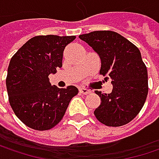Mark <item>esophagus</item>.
Masks as SVG:
<instances>
[{"label":"esophagus","mask_w":159,"mask_h":159,"mask_svg":"<svg viewBox=\"0 0 159 159\" xmlns=\"http://www.w3.org/2000/svg\"><path fill=\"white\" fill-rule=\"evenodd\" d=\"M79 92L81 93V94H83V95H87V94H89V93H90V90L86 89L85 87H80Z\"/></svg>","instance_id":"1"}]
</instances>
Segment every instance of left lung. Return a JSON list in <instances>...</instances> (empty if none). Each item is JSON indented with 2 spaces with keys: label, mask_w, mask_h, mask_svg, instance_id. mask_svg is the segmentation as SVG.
Instances as JSON below:
<instances>
[{
  "label": "left lung",
  "mask_w": 159,
  "mask_h": 159,
  "mask_svg": "<svg viewBox=\"0 0 159 159\" xmlns=\"http://www.w3.org/2000/svg\"><path fill=\"white\" fill-rule=\"evenodd\" d=\"M99 56L100 75L111 78L110 94L96 91L100 105L94 114L107 126L118 127L134 120L142 110L148 93L147 69L138 48L121 35L109 30L79 36Z\"/></svg>",
  "instance_id": "obj_1"
}]
</instances>
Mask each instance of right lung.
<instances>
[{"instance_id": "right-lung-1", "label": "right lung", "mask_w": 159, "mask_h": 159, "mask_svg": "<svg viewBox=\"0 0 159 159\" xmlns=\"http://www.w3.org/2000/svg\"><path fill=\"white\" fill-rule=\"evenodd\" d=\"M75 36H37L12 57L6 77L9 102L17 118L29 128L46 131L57 125L77 95L74 85H51L48 75L62 66L65 47Z\"/></svg>"}]
</instances>
